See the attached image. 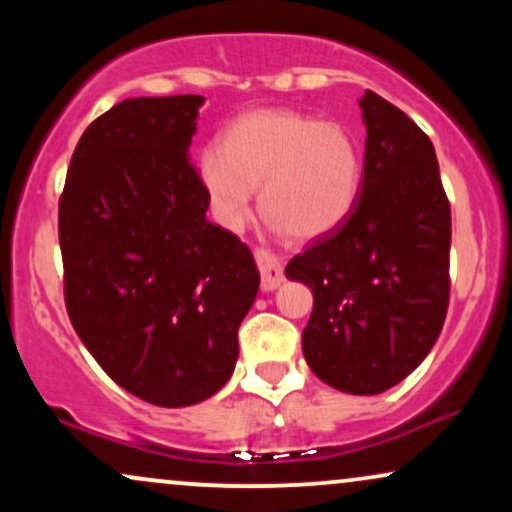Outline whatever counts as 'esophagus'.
I'll list each match as a JSON object with an SVG mask.
<instances>
[{
    "label": "esophagus",
    "mask_w": 512,
    "mask_h": 512,
    "mask_svg": "<svg viewBox=\"0 0 512 512\" xmlns=\"http://www.w3.org/2000/svg\"><path fill=\"white\" fill-rule=\"evenodd\" d=\"M255 262L262 276V291H274L284 281V264L267 248L255 250Z\"/></svg>",
    "instance_id": "34e87169"
}]
</instances>
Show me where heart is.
I'll use <instances>...</instances> for the list:
<instances>
[{
	"mask_svg": "<svg viewBox=\"0 0 512 512\" xmlns=\"http://www.w3.org/2000/svg\"><path fill=\"white\" fill-rule=\"evenodd\" d=\"M197 175L221 226L245 221L260 185V207L272 226L310 240L327 236L354 211L363 154L339 122L264 108L238 117L221 144H209Z\"/></svg>",
	"mask_w": 512,
	"mask_h": 512,
	"instance_id": "b5f03b06",
	"label": "heart"
}]
</instances>
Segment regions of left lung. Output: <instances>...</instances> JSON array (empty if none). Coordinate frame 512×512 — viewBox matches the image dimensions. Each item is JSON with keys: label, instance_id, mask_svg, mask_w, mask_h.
Returning a JSON list of instances; mask_svg holds the SVG:
<instances>
[{"label": "left lung", "instance_id": "obj_1", "mask_svg": "<svg viewBox=\"0 0 512 512\" xmlns=\"http://www.w3.org/2000/svg\"><path fill=\"white\" fill-rule=\"evenodd\" d=\"M366 163L342 226L286 264L313 291L305 361L322 383L378 395L419 366L450 301V202L436 149L378 93L361 98Z\"/></svg>", "mask_w": 512, "mask_h": 512}]
</instances>
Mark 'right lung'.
I'll list each match as a JSON object with an SVG mask.
<instances>
[{
	"mask_svg": "<svg viewBox=\"0 0 512 512\" xmlns=\"http://www.w3.org/2000/svg\"><path fill=\"white\" fill-rule=\"evenodd\" d=\"M202 96L127 98L76 144L60 197L64 305L117 385L156 407L219 392L260 274L248 245L207 221L187 156Z\"/></svg>",
	"mask_w": 512,
	"mask_h": 512,
	"instance_id": "1",
	"label": "right lung"
}]
</instances>
